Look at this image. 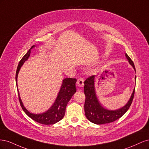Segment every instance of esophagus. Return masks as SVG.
<instances>
[{"instance_id":"34e87169","label":"esophagus","mask_w":149,"mask_h":149,"mask_svg":"<svg viewBox=\"0 0 149 149\" xmlns=\"http://www.w3.org/2000/svg\"><path fill=\"white\" fill-rule=\"evenodd\" d=\"M78 86L79 87H83L84 86V79L82 78H79L77 81Z\"/></svg>"}]
</instances>
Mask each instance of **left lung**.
<instances>
[{"label":"left lung","mask_w":149,"mask_h":149,"mask_svg":"<svg viewBox=\"0 0 149 149\" xmlns=\"http://www.w3.org/2000/svg\"><path fill=\"white\" fill-rule=\"evenodd\" d=\"M129 64L131 65L136 71L133 61L130 57L125 54ZM136 80V76L135 78ZM95 76L93 75L88 78L84 81V93L86 96L84 102V112L86 118L91 123L96 124H104L114 122L121 118L126 112L132 102L134 96L135 88L131 94L129 101L126 104L119 109L108 110L104 107L98 101L94 86Z\"/></svg>","instance_id":"1"}]
</instances>
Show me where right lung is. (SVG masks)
<instances>
[{
  "label": "right lung",
  "mask_w": 149,
  "mask_h": 149,
  "mask_svg": "<svg viewBox=\"0 0 149 149\" xmlns=\"http://www.w3.org/2000/svg\"><path fill=\"white\" fill-rule=\"evenodd\" d=\"M33 47H35V45L31 47V48L28 51V52L26 53L24 56V57L22 58V60L19 62V65L17 66L15 75V80L18 94H19V101L22 109L24 110V111L25 112V114L29 117H30L31 119H32L33 120L37 122L38 123L45 125L54 124L58 123V122H59L63 118L65 114V110L67 104L68 103L72 96H73V94L76 91V79L65 78L63 80L62 84L61 86L60 91L58 94L56 99L55 100V102H54L53 104L50 107V108H49L48 110L41 114H33L31 113V112H30L24 107V104L21 100L19 89H18L17 77L21 67L24 65V62L29 59V58L30 55L31 49Z\"/></svg>",
  "instance_id": "1"
}]
</instances>
